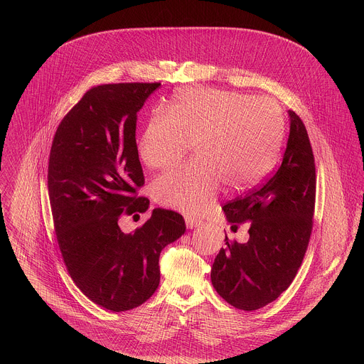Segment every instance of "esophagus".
Returning <instances> with one entry per match:
<instances>
[{
    "label": "esophagus",
    "mask_w": 364,
    "mask_h": 364,
    "mask_svg": "<svg viewBox=\"0 0 364 364\" xmlns=\"http://www.w3.org/2000/svg\"><path fill=\"white\" fill-rule=\"evenodd\" d=\"M185 223H186V227L191 228V230L196 228V227H199L202 224L200 220H198V218H195L192 215H185Z\"/></svg>",
    "instance_id": "34e87169"
}]
</instances>
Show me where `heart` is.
<instances>
[{"instance_id": "b5f03b06", "label": "heart", "mask_w": 364, "mask_h": 364, "mask_svg": "<svg viewBox=\"0 0 364 364\" xmlns=\"http://www.w3.org/2000/svg\"><path fill=\"white\" fill-rule=\"evenodd\" d=\"M282 106L267 97L223 91L183 90L154 113L139 140L141 161L165 168L188 154L198 156L158 175L151 195L166 208L199 214L217 198L221 185L244 191L272 171L284 137Z\"/></svg>"}]
</instances>
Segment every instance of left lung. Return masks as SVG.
Masks as SVG:
<instances>
[{"mask_svg": "<svg viewBox=\"0 0 364 364\" xmlns=\"http://www.w3.org/2000/svg\"><path fill=\"white\" fill-rule=\"evenodd\" d=\"M290 134L280 166L245 196L224 205L237 230L247 223L250 240L230 241L211 266L215 291L232 307L254 311L274 301L293 282L304 259L315 208V159L307 129L289 110Z\"/></svg>", "mask_w": 364, "mask_h": 364, "instance_id": "left-lung-1", "label": "left lung"}]
</instances>
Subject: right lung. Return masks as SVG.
<instances>
[{
  "label": "right lung",
  "mask_w": 364,
  "mask_h": 364,
  "mask_svg": "<svg viewBox=\"0 0 364 364\" xmlns=\"http://www.w3.org/2000/svg\"><path fill=\"white\" fill-rule=\"evenodd\" d=\"M161 82L104 84L88 90L60 122L49 156L54 231L77 287L95 304L127 311L159 284V254L186 230L183 217L154 208L130 234L120 215H139L144 173L136 144L137 112Z\"/></svg>",
  "instance_id": "add662e5"
}]
</instances>
